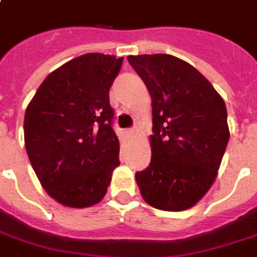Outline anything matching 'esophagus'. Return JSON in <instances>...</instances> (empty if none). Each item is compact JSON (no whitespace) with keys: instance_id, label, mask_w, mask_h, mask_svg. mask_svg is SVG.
<instances>
[{"instance_id":"esophagus-1","label":"esophagus","mask_w":257,"mask_h":257,"mask_svg":"<svg viewBox=\"0 0 257 257\" xmlns=\"http://www.w3.org/2000/svg\"><path fill=\"white\" fill-rule=\"evenodd\" d=\"M136 134H138V128H136V126L128 129V135H129V136H135V135H136Z\"/></svg>"}]
</instances>
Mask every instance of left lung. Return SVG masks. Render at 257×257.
Wrapping results in <instances>:
<instances>
[{"mask_svg":"<svg viewBox=\"0 0 257 257\" xmlns=\"http://www.w3.org/2000/svg\"><path fill=\"white\" fill-rule=\"evenodd\" d=\"M151 95V163L136 173L150 206L184 211L215 181L229 142L227 111L220 95L191 64L169 54L129 56Z\"/></svg>","mask_w":257,"mask_h":257,"instance_id":"left-lung-1","label":"left lung"}]
</instances>
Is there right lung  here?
<instances>
[{
	"label": "right lung",
	"mask_w": 257,
	"mask_h": 257,
	"mask_svg": "<svg viewBox=\"0 0 257 257\" xmlns=\"http://www.w3.org/2000/svg\"><path fill=\"white\" fill-rule=\"evenodd\" d=\"M122 57L88 53L43 80L24 115L32 169L54 200L73 208L99 203L119 165L109 91Z\"/></svg>",
	"instance_id": "1"
}]
</instances>
